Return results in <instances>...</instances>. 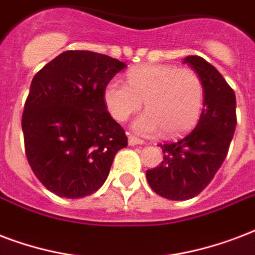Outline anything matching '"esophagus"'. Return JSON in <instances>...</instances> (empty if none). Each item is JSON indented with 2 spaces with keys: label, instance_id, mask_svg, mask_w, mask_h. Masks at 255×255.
Masks as SVG:
<instances>
[{
  "label": "esophagus",
  "instance_id": "esophagus-1",
  "mask_svg": "<svg viewBox=\"0 0 255 255\" xmlns=\"http://www.w3.org/2000/svg\"><path fill=\"white\" fill-rule=\"evenodd\" d=\"M142 143H145V141H143V139H141V138L134 137V135H130V137H129V145L130 146L142 145Z\"/></svg>",
  "mask_w": 255,
  "mask_h": 255
}]
</instances>
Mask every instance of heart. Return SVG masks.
Returning a JSON list of instances; mask_svg holds the SVG:
<instances>
[{"label":"heart","instance_id":"heart-1","mask_svg":"<svg viewBox=\"0 0 255 255\" xmlns=\"http://www.w3.org/2000/svg\"><path fill=\"white\" fill-rule=\"evenodd\" d=\"M201 77L189 68L175 65H143L128 73V85L110 81L104 90V101L110 116L126 121L139 112L145 102L147 110L134 122L142 134L174 138L190 131L198 122L203 106Z\"/></svg>","mask_w":255,"mask_h":255}]
</instances>
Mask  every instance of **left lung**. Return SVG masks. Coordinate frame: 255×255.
<instances>
[{"instance_id": "obj_1", "label": "left lung", "mask_w": 255, "mask_h": 255, "mask_svg": "<svg viewBox=\"0 0 255 255\" xmlns=\"http://www.w3.org/2000/svg\"><path fill=\"white\" fill-rule=\"evenodd\" d=\"M183 62L202 80V113L190 133L161 143L163 161L146 170L150 187L173 201L193 198L212 182L228 155L237 125L236 94L221 73L202 57L189 56Z\"/></svg>"}]
</instances>
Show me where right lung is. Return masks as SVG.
<instances>
[{"instance_id": "obj_1", "label": "right lung", "mask_w": 255, "mask_h": 255, "mask_svg": "<svg viewBox=\"0 0 255 255\" xmlns=\"http://www.w3.org/2000/svg\"><path fill=\"white\" fill-rule=\"evenodd\" d=\"M121 61L88 50H68L34 76L22 113L25 154L43 186L65 198H82L108 178L114 155L128 146L104 90Z\"/></svg>"}]
</instances>
